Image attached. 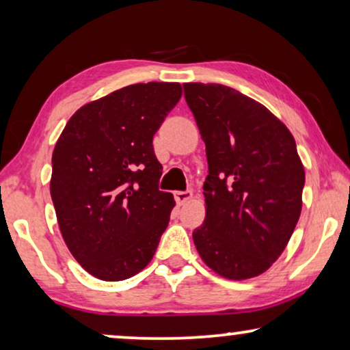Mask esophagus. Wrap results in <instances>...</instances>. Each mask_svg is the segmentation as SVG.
<instances>
[{
  "label": "esophagus",
  "instance_id": "34e87169",
  "mask_svg": "<svg viewBox=\"0 0 350 350\" xmlns=\"http://www.w3.org/2000/svg\"><path fill=\"white\" fill-rule=\"evenodd\" d=\"M191 198H193V191H191V189L176 191V193H175V200H176V204H180V205L188 202Z\"/></svg>",
  "mask_w": 350,
  "mask_h": 350
}]
</instances>
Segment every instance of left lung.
I'll list each match as a JSON object with an SVG mask.
<instances>
[{
  "label": "left lung",
  "instance_id": "obj_1",
  "mask_svg": "<svg viewBox=\"0 0 350 350\" xmlns=\"http://www.w3.org/2000/svg\"><path fill=\"white\" fill-rule=\"evenodd\" d=\"M207 152V213L193 239L210 269L252 279L285 250L301 215L304 167L288 129L223 84H183Z\"/></svg>",
  "mask_w": 350,
  "mask_h": 350
}]
</instances>
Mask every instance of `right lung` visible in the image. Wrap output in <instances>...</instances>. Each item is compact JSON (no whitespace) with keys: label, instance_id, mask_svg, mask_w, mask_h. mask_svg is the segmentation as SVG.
<instances>
[{"label":"right lung","instance_id":"right-lung-1","mask_svg":"<svg viewBox=\"0 0 350 350\" xmlns=\"http://www.w3.org/2000/svg\"><path fill=\"white\" fill-rule=\"evenodd\" d=\"M178 83L132 84L79 108L52 152L51 198L75 260L100 280L151 261L174 208L159 191L152 137L178 103Z\"/></svg>","mask_w":350,"mask_h":350}]
</instances>
